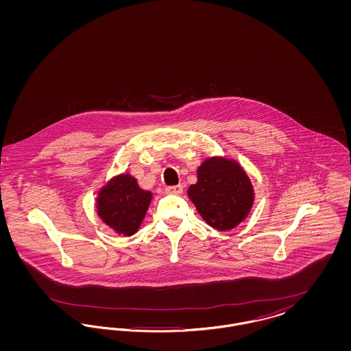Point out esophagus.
Wrapping results in <instances>:
<instances>
[{
    "mask_svg": "<svg viewBox=\"0 0 351 351\" xmlns=\"http://www.w3.org/2000/svg\"><path fill=\"white\" fill-rule=\"evenodd\" d=\"M183 192V185H173L166 188V193L168 195H180Z\"/></svg>",
    "mask_w": 351,
    "mask_h": 351,
    "instance_id": "obj_1",
    "label": "esophagus"
}]
</instances>
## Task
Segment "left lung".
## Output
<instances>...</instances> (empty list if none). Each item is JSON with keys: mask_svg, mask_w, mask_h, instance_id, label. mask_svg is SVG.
<instances>
[{"mask_svg": "<svg viewBox=\"0 0 351 351\" xmlns=\"http://www.w3.org/2000/svg\"><path fill=\"white\" fill-rule=\"evenodd\" d=\"M188 197L202 219L219 232L232 230L249 216L255 200L250 178L232 158L210 156L197 168Z\"/></svg>", "mask_w": 351, "mask_h": 351, "instance_id": "obj_1", "label": "left lung"}]
</instances>
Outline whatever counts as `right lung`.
<instances>
[{
  "label": "right lung",
  "mask_w": 351,
  "mask_h": 351,
  "mask_svg": "<svg viewBox=\"0 0 351 351\" xmlns=\"http://www.w3.org/2000/svg\"><path fill=\"white\" fill-rule=\"evenodd\" d=\"M152 193L139 186L129 172L113 176L97 192L96 209L101 221L118 235L139 230L149 210Z\"/></svg>",
  "instance_id": "add662e5"
}]
</instances>
